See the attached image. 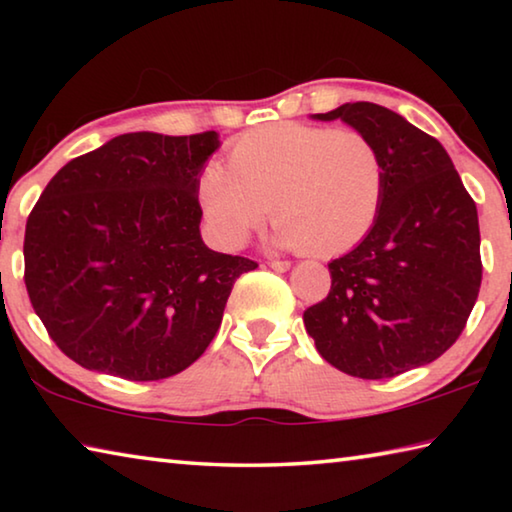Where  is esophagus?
<instances>
[{
    "label": "esophagus",
    "mask_w": 512,
    "mask_h": 512,
    "mask_svg": "<svg viewBox=\"0 0 512 512\" xmlns=\"http://www.w3.org/2000/svg\"><path fill=\"white\" fill-rule=\"evenodd\" d=\"M268 266H271L273 271H277V273H284V271H289V268H291V262H287V259H271Z\"/></svg>",
    "instance_id": "obj_1"
}]
</instances>
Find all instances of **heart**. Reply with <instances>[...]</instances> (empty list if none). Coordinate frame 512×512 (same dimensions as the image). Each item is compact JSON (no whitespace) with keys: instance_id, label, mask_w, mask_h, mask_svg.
<instances>
[{"instance_id":"b5f03b06","label":"heart","mask_w":512,"mask_h":512,"mask_svg":"<svg viewBox=\"0 0 512 512\" xmlns=\"http://www.w3.org/2000/svg\"><path fill=\"white\" fill-rule=\"evenodd\" d=\"M384 196V158L357 128L280 121L232 144L228 169L210 164L198 180L207 235L237 250L266 221L271 241L311 255H336L366 235Z\"/></svg>"}]
</instances>
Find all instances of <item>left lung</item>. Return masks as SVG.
Returning a JSON list of instances; mask_svg holds the SVG:
<instances>
[{"mask_svg":"<svg viewBox=\"0 0 512 512\" xmlns=\"http://www.w3.org/2000/svg\"><path fill=\"white\" fill-rule=\"evenodd\" d=\"M341 119L384 158V196L357 248L329 262L332 289L305 311L307 334L345 375L388 379L431 363L461 336L481 287V235L472 196L436 137L368 101Z\"/></svg>","mask_w":512,"mask_h":512,"instance_id":"8db88e82","label":"left lung"}]
</instances>
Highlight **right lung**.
I'll list each match as a JSON object with an SVG mask.
<instances>
[{"instance_id": "obj_1", "label": "right lung", "mask_w": 512, "mask_h": 512, "mask_svg": "<svg viewBox=\"0 0 512 512\" xmlns=\"http://www.w3.org/2000/svg\"><path fill=\"white\" fill-rule=\"evenodd\" d=\"M214 131L126 133L67 162L24 235L31 305L79 366L131 381L178 375L201 357L253 259L210 250L198 180Z\"/></svg>"}]
</instances>
